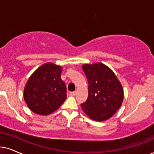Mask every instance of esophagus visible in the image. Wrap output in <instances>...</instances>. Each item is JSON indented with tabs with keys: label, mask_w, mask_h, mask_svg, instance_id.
<instances>
[{
	"label": "esophagus",
	"mask_w": 154,
	"mask_h": 154,
	"mask_svg": "<svg viewBox=\"0 0 154 154\" xmlns=\"http://www.w3.org/2000/svg\"><path fill=\"white\" fill-rule=\"evenodd\" d=\"M76 94H77V91H72V92H70V93H69V95L70 96H75L76 95Z\"/></svg>",
	"instance_id": "esophagus-1"
}]
</instances>
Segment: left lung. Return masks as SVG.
<instances>
[{
  "instance_id": "left-lung-1",
  "label": "left lung",
  "mask_w": 154,
  "mask_h": 154,
  "mask_svg": "<svg viewBox=\"0 0 154 154\" xmlns=\"http://www.w3.org/2000/svg\"><path fill=\"white\" fill-rule=\"evenodd\" d=\"M87 78L88 98L82 109L95 121L107 120L121 106L124 91L120 82L110 67L101 63L83 65Z\"/></svg>"
}]
</instances>
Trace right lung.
Returning a JSON list of instances; mask_svg holds the SVG:
<instances>
[{
	"mask_svg": "<svg viewBox=\"0 0 154 154\" xmlns=\"http://www.w3.org/2000/svg\"><path fill=\"white\" fill-rule=\"evenodd\" d=\"M63 68L46 63L36 69L26 83L24 99L34 113L47 116L58 110L67 98L65 84L61 79Z\"/></svg>",
	"mask_w": 154,
	"mask_h": 154,
	"instance_id": "add662e5",
	"label": "right lung"
}]
</instances>
